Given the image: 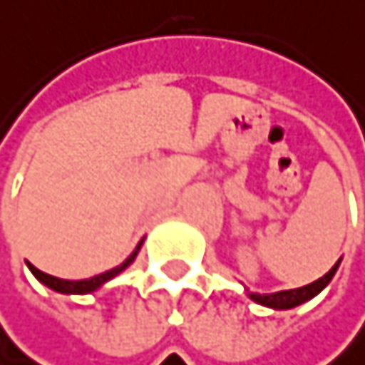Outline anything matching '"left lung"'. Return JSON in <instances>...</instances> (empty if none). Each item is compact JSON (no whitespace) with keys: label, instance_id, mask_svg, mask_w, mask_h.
Here are the masks:
<instances>
[{"label":"left lung","instance_id":"1","mask_svg":"<svg viewBox=\"0 0 365 365\" xmlns=\"http://www.w3.org/2000/svg\"><path fill=\"white\" fill-rule=\"evenodd\" d=\"M337 266H340V259L335 262V266H333L324 277L316 279V281L309 283V285H303V288H297V290H283V292H274V294H249V297H251L255 303L266 305V307H272V309H292V307H297V305H301V303L314 299V297L324 288V285L333 279Z\"/></svg>","mask_w":365,"mask_h":365}]
</instances>
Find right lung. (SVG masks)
<instances>
[{"label": "right lung", "mask_w": 365, "mask_h": 365, "mask_svg": "<svg viewBox=\"0 0 365 365\" xmlns=\"http://www.w3.org/2000/svg\"><path fill=\"white\" fill-rule=\"evenodd\" d=\"M140 245H143V242H138L136 251H134L132 255H129L120 266H116V268H112V270H106V272H101V274H97V277H91V279H82V281L58 279V277H53V274H47V272L38 270V268L32 266L30 262H28V266H30V270L34 272V277H36L38 281H43V283L47 285V288H51V290H56V292H62V294H88V292H95L97 288H101V285H103L106 281H110L112 277H116L118 272H123L129 264H132V262L136 259L138 251H140Z\"/></svg>", "instance_id": "add662e5"}]
</instances>
